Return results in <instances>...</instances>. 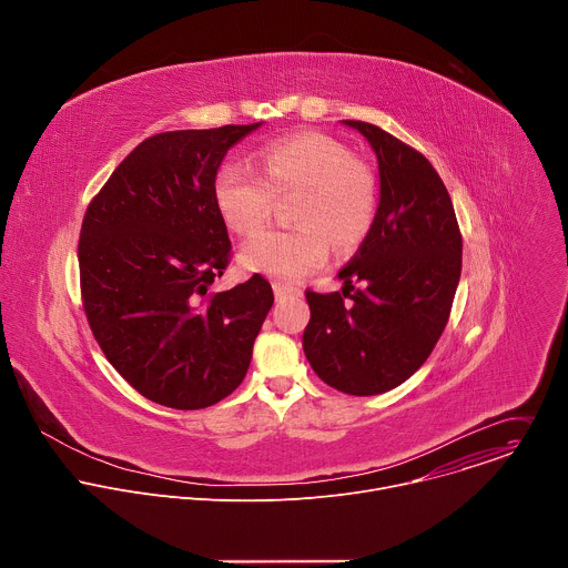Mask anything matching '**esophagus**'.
Returning a JSON list of instances; mask_svg holds the SVG:
<instances>
[{
    "label": "esophagus",
    "mask_w": 568,
    "mask_h": 568,
    "mask_svg": "<svg viewBox=\"0 0 568 568\" xmlns=\"http://www.w3.org/2000/svg\"><path fill=\"white\" fill-rule=\"evenodd\" d=\"M272 287H274L276 301H285V298H294V296H301V290H296V287H290V285H285V283H278V281H276Z\"/></svg>",
    "instance_id": "obj_1"
}]
</instances>
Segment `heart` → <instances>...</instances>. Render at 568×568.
I'll use <instances>...</instances> for the list:
<instances>
[{
	"label": "heart",
	"instance_id": "heart-1",
	"mask_svg": "<svg viewBox=\"0 0 568 568\" xmlns=\"http://www.w3.org/2000/svg\"><path fill=\"white\" fill-rule=\"evenodd\" d=\"M265 180L242 161H226L213 180V202L224 224L240 233H256L270 217L272 197L301 191L292 231H265L240 252L250 272L292 283L328 256V240L337 252L357 247L368 235L377 186L373 173L359 164L337 139L321 132H296L261 150Z\"/></svg>",
	"mask_w": 568,
	"mask_h": 568
}]
</instances>
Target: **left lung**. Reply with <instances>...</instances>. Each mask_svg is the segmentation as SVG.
Returning <instances> with one entry per match:
<instances>
[{
	"label": "left lung",
	"mask_w": 568,
	"mask_h": 568,
	"mask_svg": "<svg viewBox=\"0 0 568 568\" xmlns=\"http://www.w3.org/2000/svg\"><path fill=\"white\" fill-rule=\"evenodd\" d=\"M342 123L377 156L379 204L357 254L337 274L342 292H305L303 351L328 386L377 395L407 382L440 339L460 278L463 240L452 197L427 156L377 125Z\"/></svg>",
	"instance_id": "left-lung-1"
}]
</instances>
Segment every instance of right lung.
<instances>
[{
    "label": "right lung",
    "mask_w": 568,
    "mask_h": 568,
    "mask_svg": "<svg viewBox=\"0 0 568 568\" xmlns=\"http://www.w3.org/2000/svg\"><path fill=\"white\" fill-rule=\"evenodd\" d=\"M261 125L141 141L80 229V292L101 351L130 386L171 409L211 407L240 386L274 303L261 274L209 294L231 256L213 180L229 148Z\"/></svg>",
    "instance_id": "obj_1"
}]
</instances>
